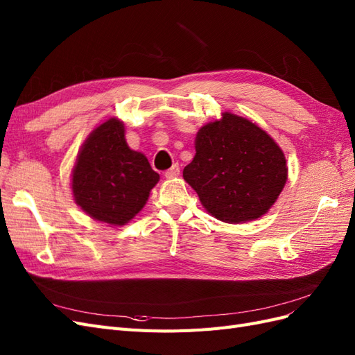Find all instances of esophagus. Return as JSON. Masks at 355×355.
I'll return each mask as SVG.
<instances>
[{
	"instance_id": "esophagus-1",
	"label": "esophagus",
	"mask_w": 355,
	"mask_h": 355,
	"mask_svg": "<svg viewBox=\"0 0 355 355\" xmlns=\"http://www.w3.org/2000/svg\"><path fill=\"white\" fill-rule=\"evenodd\" d=\"M179 173H180V168H179V166H173L171 168H168L166 173H164V176H166V179H176L178 176H179Z\"/></svg>"
}]
</instances>
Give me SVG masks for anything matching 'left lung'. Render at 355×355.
<instances>
[{
	"label": "left lung",
	"mask_w": 355,
	"mask_h": 355,
	"mask_svg": "<svg viewBox=\"0 0 355 355\" xmlns=\"http://www.w3.org/2000/svg\"><path fill=\"white\" fill-rule=\"evenodd\" d=\"M287 173L283 149L270 135L249 118L223 112L200 127L184 179L211 216L244 223L274 206Z\"/></svg>",
	"instance_id": "8db88e82"
}]
</instances>
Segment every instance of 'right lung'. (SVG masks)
Segmentation results:
<instances>
[{
  "mask_svg": "<svg viewBox=\"0 0 355 355\" xmlns=\"http://www.w3.org/2000/svg\"><path fill=\"white\" fill-rule=\"evenodd\" d=\"M159 175L125 142L116 116L94 127L81 145L71 173L72 198L84 213L110 227H123L141 211Z\"/></svg>",
  "mask_w": 355,
  "mask_h": 355,
  "instance_id": "right-lung-1",
  "label": "right lung"
}]
</instances>
